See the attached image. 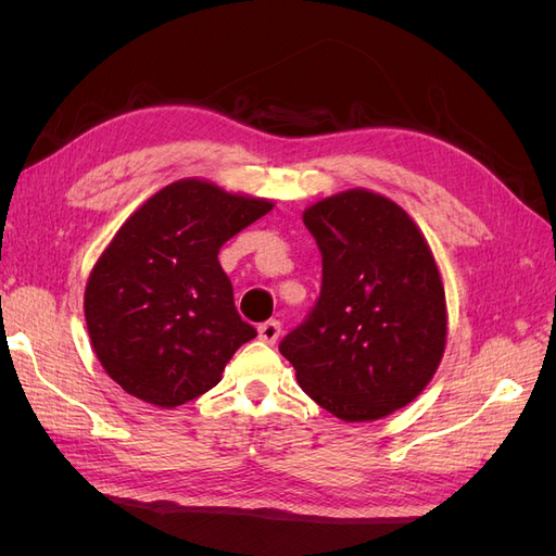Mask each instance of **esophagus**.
I'll use <instances>...</instances> for the list:
<instances>
[{
    "mask_svg": "<svg viewBox=\"0 0 556 556\" xmlns=\"http://www.w3.org/2000/svg\"><path fill=\"white\" fill-rule=\"evenodd\" d=\"M257 333H260V341L274 345L278 341V336H280V323H278V319H268V323L257 327Z\"/></svg>",
    "mask_w": 556,
    "mask_h": 556,
    "instance_id": "esophagus-1",
    "label": "esophagus"
}]
</instances>
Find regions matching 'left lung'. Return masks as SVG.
Here are the masks:
<instances>
[{"label": "left lung", "mask_w": 556, "mask_h": 556, "mask_svg": "<svg viewBox=\"0 0 556 556\" xmlns=\"http://www.w3.org/2000/svg\"><path fill=\"white\" fill-rule=\"evenodd\" d=\"M304 225L323 252V290L280 355L333 417L392 415L419 396L445 352V290L425 233L364 188L317 201Z\"/></svg>", "instance_id": "left-lung-1"}]
</instances>
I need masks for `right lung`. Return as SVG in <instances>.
Listing matches in <instances>:
<instances>
[{"mask_svg":"<svg viewBox=\"0 0 556 556\" xmlns=\"http://www.w3.org/2000/svg\"><path fill=\"white\" fill-rule=\"evenodd\" d=\"M271 208L268 199L182 178L117 229L83 308L97 359L127 394L176 408L220 382L233 352L255 339L217 252Z\"/></svg>","mask_w":556,"mask_h":556,"instance_id":"right-lung-1","label":"right lung"}]
</instances>
